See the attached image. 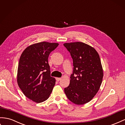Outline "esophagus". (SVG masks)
Returning a JSON list of instances; mask_svg holds the SVG:
<instances>
[{
    "instance_id": "1",
    "label": "esophagus",
    "mask_w": 125,
    "mask_h": 125,
    "mask_svg": "<svg viewBox=\"0 0 125 125\" xmlns=\"http://www.w3.org/2000/svg\"><path fill=\"white\" fill-rule=\"evenodd\" d=\"M61 78H56V80L57 81V82H59V81H60V80H61Z\"/></svg>"
}]
</instances>
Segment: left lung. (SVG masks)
<instances>
[{
	"label": "left lung",
	"mask_w": 125,
	"mask_h": 125,
	"mask_svg": "<svg viewBox=\"0 0 125 125\" xmlns=\"http://www.w3.org/2000/svg\"><path fill=\"white\" fill-rule=\"evenodd\" d=\"M73 60V71L69 85L64 92L68 99L76 104L92 100L99 90L103 78L100 59L96 50L82 42L63 44Z\"/></svg>",
	"instance_id": "left-lung-1"
}]
</instances>
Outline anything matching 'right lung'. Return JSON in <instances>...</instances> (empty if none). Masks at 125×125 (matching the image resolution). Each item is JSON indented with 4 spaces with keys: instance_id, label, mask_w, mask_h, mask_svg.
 <instances>
[{
    "instance_id": "right-lung-1",
    "label": "right lung",
    "mask_w": 125,
    "mask_h": 125,
    "mask_svg": "<svg viewBox=\"0 0 125 125\" xmlns=\"http://www.w3.org/2000/svg\"><path fill=\"white\" fill-rule=\"evenodd\" d=\"M58 45L45 42L33 44L24 50L19 59L18 85L27 97L37 103L48 99L55 85L48 58Z\"/></svg>"
}]
</instances>
